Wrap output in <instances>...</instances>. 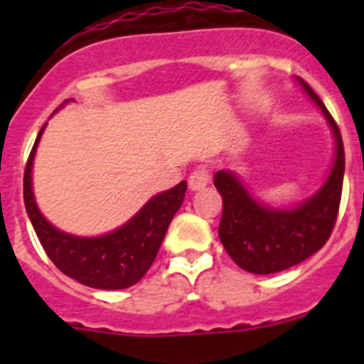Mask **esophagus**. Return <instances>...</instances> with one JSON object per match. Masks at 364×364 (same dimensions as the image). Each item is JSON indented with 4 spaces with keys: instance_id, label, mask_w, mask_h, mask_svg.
Returning <instances> with one entry per match:
<instances>
[{
    "instance_id": "obj_1",
    "label": "esophagus",
    "mask_w": 364,
    "mask_h": 364,
    "mask_svg": "<svg viewBox=\"0 0 364 364\" xmlns=\"http://www.w3.org/2000/svg\"><path fill=\"white\" fill-rule=\"evenodd\" d=\"M210 184V173L205 167H197L189 176V189L191 191H200L202 188Z\"/></svg>"
}]
</instances>
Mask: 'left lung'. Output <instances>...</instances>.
Instances as JSON below:
<instances>
[{
  "label": "left lung",
  "mask_w": 364,
  "mask_h": 364,
  "mask_svg": "<svg viewBox=\"0 0 364 364\" xmlns=\"http://www.w3.org/2000/svg\"><path fill=\"white\" fill-rule=\"evenodd\" d=\"M323 112L333 134V162L321 188L294 205H272L250 193L239 175L218 169L213 184L222 195L218 237L235 264L257 275H269L299 264L326 244L339 211L345 147L339 127L304 80L295 78Z\"/></svg>",
  "instance_id": "1"
}]
</instances>
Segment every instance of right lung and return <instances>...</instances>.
<instances>
[{"label":"right lung","mask_w":364,"mask_h":364,"mask_svg":"<svg viewBox=\"0 0 364 364\" xmlns=\"http://www.w3.org/2000/svg\"><path fill=\"white\" fill-rule=\"evenodd\" d=\"M45 127L47 124L38 133L23 178L25 210L45 253L67 277L89 288L124 290L136 284L153 264L167 228L184 202L188 182L182 180L175 188L153 195L129 220L109 233L96 237L67 233L43 217L32 188V166Z\"/></svg>","instance_id":"right-lung-1"}]
</instances>
